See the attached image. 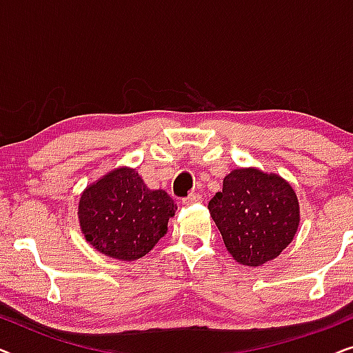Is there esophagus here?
<instances>
[{
	"label": "esophagus",
	"mask_w": 353,
	"mask_h": 353,
	"mask_svg": "<svg viewBox=\"0 0 353 353\" xmlns=\"http://www.w3.org/2000/svg\"><path fill=\"white\" fill-rule=\"evenodd\" d=\"M201 201H202V194H199V192H191L190 196L183 199V204L188 205V204H192V202H201Z\"/></svg>",
	"instance_id": "esophagus-1"
}]
</instances>
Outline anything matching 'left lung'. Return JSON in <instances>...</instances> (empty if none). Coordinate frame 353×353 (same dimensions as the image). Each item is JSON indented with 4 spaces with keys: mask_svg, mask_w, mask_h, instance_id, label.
<instances>
[{
    "mask_svg": "<svg viewBox=\"0 0 353 353\" xmlns=\"http://www.w3.org/2000/svg\"><path fill=\"white\" fill-rule=\"evenodd\" d=\"M209 212L231 257L252 268L276 259L292 243L301 221L291 183L255 167L231 170Z\"/></svg>",
    "mask_w": 353,
    "mask_h": 353,
    "instance_id": "8db88e82",
    "label": "left lung"
}]
</instances>
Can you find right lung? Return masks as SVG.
<instances>
[{"label": "right lung", "instance_id": "obj_1", "mask_svg": "<svg viewBox=\"0 0 353 353\" xmlns=\"http://www.w3.org/2000/svg\"><path fill=\"white\" fill-rule=\"evenodd\" d=\"M176 204L163 190H149L137 168L119 167L85 188L79 223L85 239L110 259L133 262L167 234Z\"/></svg>", "mask_w": 353, "mask_h": 353}]
</instances>
